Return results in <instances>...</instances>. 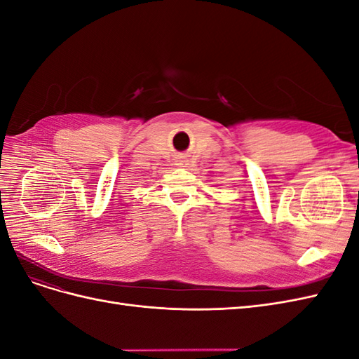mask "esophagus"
Returning a JSON list of instances; mask_svg holds the SVG:
<instances>
[{
  "instance_id": "obj_1",
  "label": "esophagus",
  "mask_w": 359,
  "mask_h": 359,
  "mask_svg": "<svg viewBox=\"0 0 359 359\" xmlns=\"http://www.w3.org/2000/svg\"><path fill=\"white\" fill-rule=\"evenodd\" d=\"M178 165H182V161H181V160H180V161H178Z\"/></svg>"
}]
</instances>
